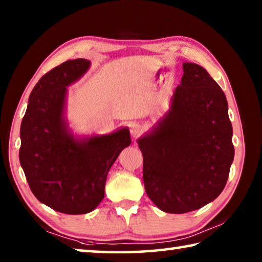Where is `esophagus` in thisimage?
Listing matches in <instances>:
<instances>
[{
  "instance_id": "1",
  "label": "esophagus",
  "mask_w": 262,
  "mask_h": 262,
  "mask_svg": "<svg viewBox=\"0 0 262 262\" xmlns=\"http://www.w3.org/2000/svg\"><path fill=\"white\" fill-rule=\"evenodd\" d=\"M141 133V127L137 125V123H133V125H130V134L133 136H137Z\"/></svg>"
}]
</instances>
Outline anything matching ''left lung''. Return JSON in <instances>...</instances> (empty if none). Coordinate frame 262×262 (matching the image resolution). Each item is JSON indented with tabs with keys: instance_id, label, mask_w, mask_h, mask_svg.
Returning a JSON list of instances; mask_svg holds the SVG:
<instances>
[{
	"instance_id": "8db88e82",
	"label": "left lung",
	"mask_w": 262,
	"mask_h": 262,
	"mask_svg": "<svg viewBox=\"0 0 262 262\" xmlns=\"http://www.w3.org/2000/svg\"><path fill=\"white\" fill-rule=\"evenodd\" d=\"M170 110L137 140L148 196L170 214L200 209L227 184L233 162L228 101L207 70L185 62Z\"/></svg>"
}]
</instances>
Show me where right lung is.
<instances>
[{
	"instance_id": "obj_1",
	"label": "right lung",
	"mask_w": 262,
	"mask_h": 262,
	"mask_svg": "<svg viewBox=\"0 0 262 262\" xmlns=\"http://www.w3.org/2000/svg\"><path fill=\"white\" fill-rule=\"evenodd\" d=\"M85 59L69 60L35 84L20 125L19 162L34 196L69 215L86 214L104 199L113 163L130 144L129 129L76 136L66 112L68 86L90 68Z\"/></svg>"
}]
</instances>
